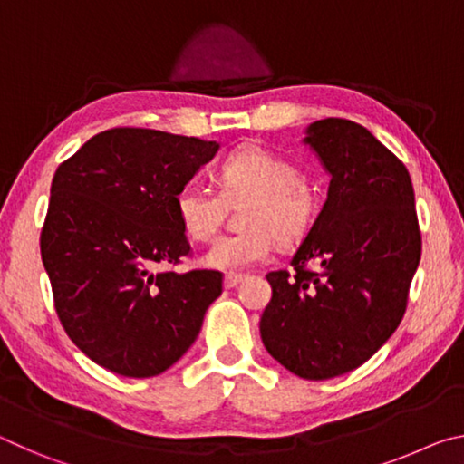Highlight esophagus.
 <instances>
[{
    "instance_id": "obj_1",
    "label": "esophagus",
    "mask_w": 464,
    "mask_h": 464,
    "mask_svg": "<svg viewBox=\"0 0 464 464\" xmlns=\"http://www.w3.org/2000/svg\"><path fill=\"white\" fill-rule=\"evenodd\" d=\"M241 282V274H227L225 276V288H235Z\"/></svg>"
}]
</instances>
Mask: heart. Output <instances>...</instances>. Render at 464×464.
<instances>
[{
	"mask_svg": "<svg viewBox=\"0 0 464 464\" xmlns=\"http://www.w3.org/2000/svg\"><path fill=\"white\" fill-rule=\"evenodd\" d=\"M221 189L190 179L176 194V213L184 231L207 241L221 225L227 200H249L241 233L218 237L204 254V264L225 272H241L270 257L274 239L288 246L309 231L317 215V194L301 179V171L285 157L260 145H246L227 155L218 168Z\"/></svg>",
	"mask_w": 464,
	"mask_h": 464,
	"instance_id": "1",
	"label": "heart"
}]
</instances>
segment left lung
<instances>
[{
  "instance_id": "1",
  "label": "left lung",
  "mask_w": 464,
  "mask_h": 464,
  "mask_svg": "<svg viewBox=\"0 0 464 464\" xmlns=\"http://www.w3.org/2000/svg\"><path fill=\"white\" fill-rule=\"evenodd\" d=\"M303 143L332 176L327 200L293 272L266 276L260 334L286 371L325 381L364 364L401 324L421 233L410 171L371 130L324 119Z\"/></svg>"
}]
</instances>
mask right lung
<instances>
[{
  "instance_id": "add662e5",
  "label": "right lung",
  "mask_w": 464,
  "mask_h": 464,
  "mask_svg": "<svg viewBox=\"0 0 464 464\" xmlns=\"http://www.w3.org/2000/svg\"><path fill=\"white\" fill-rule=\"evenodd\" d=\"M217 151V140L110 129L54 171L41 233L54 309L77 348L108 371H168L223 293L217 270H157L190 254L176 194Z\"/></svg>"
}]
</instances>
